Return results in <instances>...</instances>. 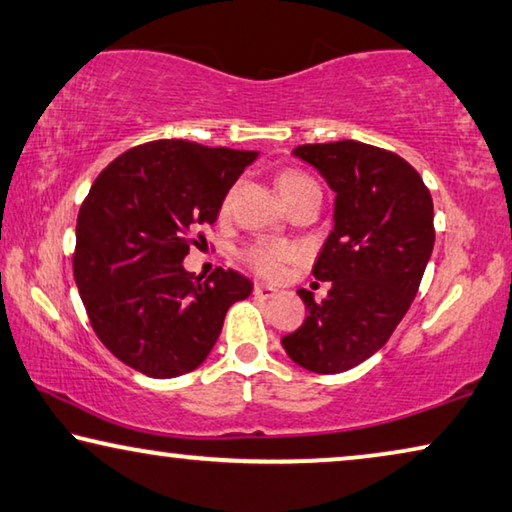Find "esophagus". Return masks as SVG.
Masks as SVG:
<instances>
[{
	"label": "esophagus",
	"instance_id": "34e87169",
	"mask_svg": "<svg viewBox=\"0 0 512 512\" xmlns=\"http://www.w3.org/2000/svg\"><path fill=\"white\" fill-rule=\"evenodd\" d=\"M254 295H256V298H261V300H272L274 295H277V288L268 286V284H256Z\"/></svg>",
	"mask_w": 512,
	"mask_h": 512
}]
</instances>
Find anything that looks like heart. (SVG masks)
I'll return each mask as SVG.
<instances>
[{
  "label": "heart",
  "instance_id": "1",
  "mask_svg": "<svg viewBox=\"0 0 512 512\" xmlns=\"http://www.w3.org/2000/svg\"><path fill=\"white\" fill-rule=\"evenodd\" d=\"M307 182H311L309 177L298 173V170H286V173H281L277 180L281 198H286L291 191H295ZM298 254H300V249L291 242H258V244H251V247L244 249V261H247L258 274H265V277H277V274L284 270V265L295 261Z\"/></svg>",
  "mask_w": 512,
  "mask_h": 512
}]
</instances>
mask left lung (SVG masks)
I'll use <instances>...</instances> for the list:
<instances>
[{
	"instance_id": "obj_1",
	"label": "left lung",
	"mask_w": 512,
	"mask_h": 512,
	"mask_svg": "<svg viewBox=\"0 0 512 512\" xmlns=\"http://www.w3.org/2000/svg\"><path fill=\"white\" fill-rule=\"evenodd\" d=\"M335 191V226L311 274L330 281L309 316L281 337L288 358L316 374L346 372L385 346L416 298L434 249V203L418 170L381 147L337 140L300 145Z\"/></svg>"
}]
</instances>
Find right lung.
Returning <instances> with one entry per match:
<instances>
[{"mask_svg": "<svg viewBox=\"0 0 512 512\" xmlns=\"http://www.w3.org/2000/svg\"><path fill=\"white\" fill-rule=\"evenodd\" d=\"M258 152L152 140L101 170L80 205L73 277L90 323L115 358L152 379L196 369L233 302L254 284L235 270H184L198 228Z\"/></svg>", "mask_w": 512, "mask_h": 512, "instance_id": "obj_1", "label": "right lung"}]
</instances>
